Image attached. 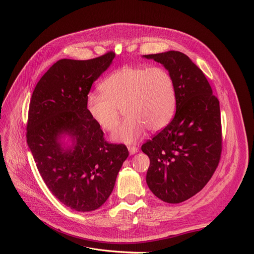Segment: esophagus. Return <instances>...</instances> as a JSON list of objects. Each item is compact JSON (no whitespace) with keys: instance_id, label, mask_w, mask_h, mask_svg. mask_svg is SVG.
Wrapping results in <instances>:
<instances>
[{"instance_id":"1","label":"esophagus","mask_w":254,"mask_h":254,"mask_svg":"<svg viewBox=\"0 0 254 254\" xmlns=\"http://www.w3.org/2000/svg\"><path fill=\"white\" fill-rule=\"evenodd\" d=\"M127 149H128V152H129L130 155L135 154V153H137L139 151V148L137 147V146H128Z\"/></svg>"}]
</instances>
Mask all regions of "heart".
I'll return each mask as SVG.
<instances>
[{"label":"heart","instance_id":"1","mask_svg":"<svg viewBox=\"0 0 254 254\" xmlns=\"http://www.w3.org/2000/svg\"><path fill=\"white\" fill-rule=\"evenodd\" d=\"M100 89L102 95L88 93L86 109L103 130L117 127L122 110L128 116L114 134L116 141L135 143L147 128L161 130L175 112L174 79L163 66H122L104 79Z\"/></svg>","mask_w":254,"mask_h":254}]
</instances>
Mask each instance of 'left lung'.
Returning a JSON list of instances; mask_svg holds the SVG:
<instances>
[{"label": "left lung", "instance_id": "left-lung-1", "mask_svg": "<svg viewBox=\"0 0 254 254\" xmlns=\"http://www.w3.org/2000/svg\"><path fill=\"white\" fill-rule=\"evenodd\" d=\"M143 58L162 64L176 90L174 118L141 147L150 159L146 182L162 201L178 204L201 190L218 166L219 101L202 70L184 53L171 50Z\"/></svg>", "mask_w": 254, "mask_h": 254}]
</instances>
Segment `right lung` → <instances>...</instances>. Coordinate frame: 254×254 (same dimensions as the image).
I'll return each mask as SVG.
<instances>
[{
	"mask_svg": "<svg viewBox=\"0 0 254 254\" xmlns=\"http://www.w3.org/2000/svg\"><path fill=\"white\" fill-rule=\"evenodd\" d=\"M114 58L110 51L87 61L60 60L39 80L30 103L26 142L38 171L51 193L78 212L108 199L128 156L126 145L105 141L86 109L92 83Z\"/></svg>",
	"mask_w": 254,
	"mask_h": 254,
	"instance_id": "right-lung-1",
	"label": "right lung"
}]
</instances>
